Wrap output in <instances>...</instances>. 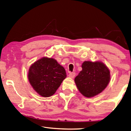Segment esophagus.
Here are the masks:
<instances>
[{
	"label": "esophagus",
	"mask_w": 131,
	"mask_h": 131,
	"mask_svg": "<svg viewBox=\"0 0 131 131\" xmlns=\"http://www.w3.org/2000/svg\"><path fill=\"white\" fill-rule=\"evenodd\" d=\"M75 75V73H69L68 76L69 77L71 78H73Z\"/></svg>",
	"instance_id": "esophagus-1"
}]
</instances>
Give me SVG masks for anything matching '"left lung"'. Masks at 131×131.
<instances>
[{"label":"left lung","mask_w":131,"mask_h":131,"mask_svg":"<svg viewBox=\"0 0 131 131\" xmlns=\"http://www.w3.org/2000/svg\"><path fill=\"white\" fill-rule=\"evenodd\" d=\"M82 70L75 78L79 91L83 96L91 98L101 93L110 80L108 68L101 61H85L82 63Z\"/></svg>","instance_id":"1"}]
</instances>
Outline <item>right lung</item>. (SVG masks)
Instances as JSON below:
<instances>
[{"mask_svg":"<svg viewBox=\"0 0 131 131\" xmlns=\"http://www.w3.org/2000/svg\"><path fill=\"white\" fill-rule=\"evenodd\" d=\"M65 69L53 58L44 57L30 66L28 79L35 91L44 97L55 93L66 78Z\"/></svg>","mask_w":131,"mask_h":131,"instance_id":"obj_1","label":"right lung"}]
</instances>
